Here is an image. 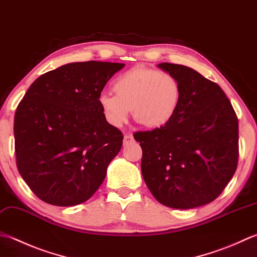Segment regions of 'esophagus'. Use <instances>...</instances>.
<instances>
[{"instance_id": "esophagus-1", "label": "esophagus", "mask_w": 257, "mask_h": 257, "mask_svg": "<svg viewBox=\"0 0 257 257\" xmlns=\"http://www.w3.org/2000/svg\"><path fill=\"white\" fill-rule=\"evenodd\" d=\"M132 143H134V137H133V136L125 135L124 137H123V146H127V145L132 144Z\"/></svg>"}]
</instances>
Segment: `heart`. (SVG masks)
I'll return each instance as SVG.
<instances>
[{"label":"heart","instance_id":"1","mask_svg":"<svg viewBox=\"0 0 257 257\" xmlns=\"http://www.w3.org/2000/svg\"><path fill=\"white\" fill-rule=\"evenodd\" d=\"M112 90L114 95L101 93L98 103L105 121L114 128L127 122L130 110L144 127H165L175 117L182 98V88L174 75L144 65L118 75Z\"/></svg>","mask_w":257,"mask_h":257}]
</instances>
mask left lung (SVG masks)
I'll list each match as a JSON object with an SVG mask.
<instances>
[{
    "label": "left lung",
    "instance_id": "obj_1",
    "mask_svg": "<svg viewBox=\"0 0 257 257\" xmlns=\"http://www.w3.org/2000/svg\"><path fill=\"white\" fill-rule=\"evenodd\" d=\"M182 88L172 121L134 135L142 173L160 204L189 209L213 202L232 179L238 159V120L217 83L182 64L160 63Z\"/></svg>",
    "mask_w": 257,
    "mask_h": 257
}]
</instances>
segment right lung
I'll return each mask as SVG.
<instances>
[{"mask_svg": "<svg viewBox=\"0 0 257 257\" xmlns=\"http://www.w3.org/2000/svg\"><path fill=\"white\" fill-rule=\"evenodd\" d=\"M123 63L73 62L30 85L14 115L17 166L43 202L74 206L97 192L123 136L110 125L98 97Z\"/></svg>", "mask_w": 257, "mask_h": 257, "instance_id": "right-lung-1", "label": "right lung"}]
</instances>
